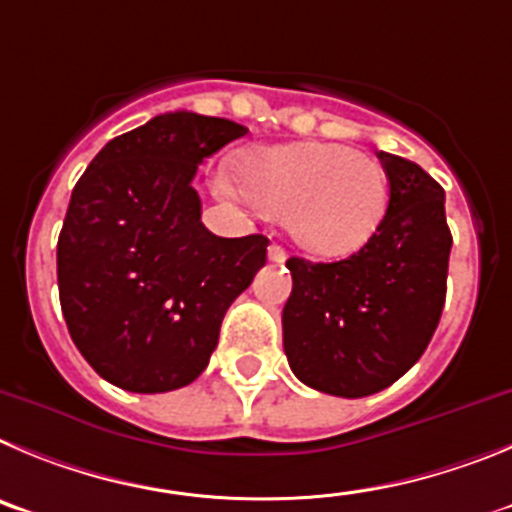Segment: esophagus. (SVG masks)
<instances>
[{"mask_svg": "<svg viewBox=\"0 0 512 512\" xmlns=\"http://www.w3.org/2000/svg\"><path fill=\"white\" fill-rule=\"evenodd\" d=\"M267 257H270V262H285L288 252H285L280 245H270L267 247Z\"/></svg>", "mask_w": 512, "mask_h": 512, "instance_id": "34e87169", "label": "esophagus"}]
</instances>
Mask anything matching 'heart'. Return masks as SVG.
Listing matches in <instances>:
<instances>
[{"label":"heart","instance_id":"1","mask_svg":"<svg viewBox=\"0 0 512 512\" xmlns=\"http://www.w3.org/2000/svg\"><path fill=\"white\" fill-rule=\"evenodd\" d=\"M242 186L229 173L219 188L285 219L290 237L319 257H347L375 237L390 201L388 173L342 142L252 147L239 160Z\"/></svg>","mask_w":512,"mask_h":512}]
</instances>
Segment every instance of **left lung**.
Here are the masks:
<instances>
[{
	"mask_svg": "<svg viewBox=\"0 0 512 512\" xmlns=\"http://www.w3.org/2000/svg\"><path fill=\"white\" fill-rule=\"evenodd\" d=\"M390 201L375 237L347 260L290 257L283 347L293 375L339 398L393 385L426 352L446 301L451 232L444 188L421 165L377 155Z\"/></svg>",
	"mask_w": 512,
	"mask_h": 512,
	"instance_id": "8db88e82",
	"label": "left lung"
}]
</instances>
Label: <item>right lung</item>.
Here are the masks:
<instances>
[{
    "label": "right lung",
    "instance_id": "add662e5",
    "mask_svg": "<svg viewBox=\"0 0 512 512\" xmlns=\"http://www.w3.org/2000/svg\"><path fill=\"white\" fill-rule=\"evenodd\" d=\"M247 127L170 112L101 147L58 237L63 319L84 359L130 393H168L209 365L234 298L267 260V237L201 224L199 165Z\"/></svg>",
    "mask_w": 512,
    "mask_h": 512
}]
</instances>
